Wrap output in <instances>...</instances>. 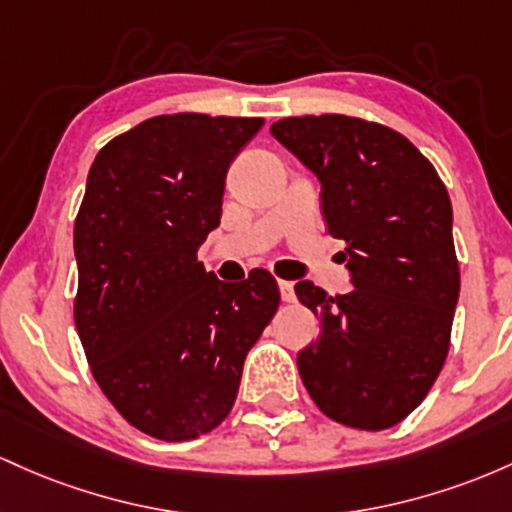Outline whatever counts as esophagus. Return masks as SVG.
<instances>
[{
  "mask_svg": "<svg viewBox=\"0 0 512 512\" xmlns=\"http://www.w3.org/2000/svg\"><path fill=\"white\" fill-rule=\"evenodd\" d=\"M278 287H280V297H283V302L295 300V285H292L290 280H278Z\"/></svg>",
  "mask_w": 512,
  "mask_h": 512,
  "instance_id": "34e87169",
  "label": "esophagus"
}]
</instances>
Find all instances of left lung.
Masks as SVG:
<instances>
[{
  "label": "left lung",
  "mask_w": 512,
  "mask_h": 512,
  "mask_svg": "<svg viewBox=\"0 0 512 512\" xmlns=\"http://www.w3.org/2000/svg\"><path fill=\"white\" fill-rule=\"evenodd\" d=\"M321 183V212L353 290L295 295L321 321L297 353L314 404L343 426L384 430L426 399L450 350L459 297L452 203L433 164L401 132L370 120L283 118L271 125Z\"/></svg>",
  "instance_id": "8db88e82"
}]
</instances>
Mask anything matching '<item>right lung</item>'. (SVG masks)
I'll use <instances>...</instances> for the list:
<instances>
[{
    "instance_id": "right-lung-1",
    "label": "right lung",
    "mask_w": 512,
    "mask_h": 512,
    "mask_svg": "<svg viewBox=\"0 0 512 512\" xmlns=\"http://www.w3.org/2000/svg\"><path fill=\"white\" fill-rule=\"evenodd\" d=\"M263 118L174 113L96 154L74 222V324L91 375L120 416L157 440L220 426L246 353L278 312L275 278L222 283L198 261L220 227L232 159Z\"/></svg>"
}]
</instances>
